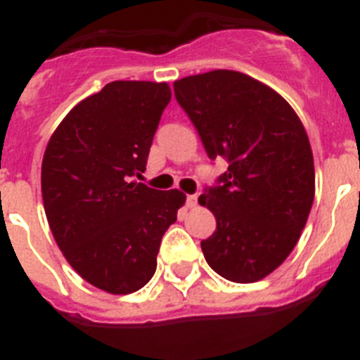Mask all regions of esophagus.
<instances>
[{"instance_id": "1", "label": "esophagus", "mask_w": 360, "mask_h": 360, "mask_svg": "<svg viewBox=\"0 0 360 360\" xmlns=\"http://www.w3.org/2000/svg\"><path fill=\"white\" fill-rule=\"evenodd\" d=\"M196 205H198V196L196 195L187 196V207L193 209V207H196Z\"/></svg>"}]
</instances>
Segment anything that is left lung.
<instances>
[{"mask_svg": "<svg viewBox=\"0 0 360 360\" xmlns=\"http://www.w3.org/2000/svg\"><path fill=\"white\" fill-rule=\"evenodd\" d=\"M173 86L209 158L229 162L221 186L198 198L216 218L202 241L205 262L229 281H259L294 250L314 203L307 129L278 91L241 72L212 70Z\"/></svg>", "mask_w": 360, "mask_h": 360, "instance_id": "left-lung-1", "label": "left lung"}]
</instances>
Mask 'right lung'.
<instances>
[{
    "mask_svg": "<svg viewBox=\"0 0 360 360\" xmlns=\"http://www.w3.org/2000/svg\"><path fill=\"white\" fill-rule=\"evenodd\" d=\"M169 101L167 82L113 81L73 106L44 149L41 193L57 247L108 294H131L153 278L162 236L186 203L182 191L133 180Z\"/></svg>",
    "mask_w": 360,
    "mask_h": 360,
    "instance_id": "1",
    "label": "right lung"
}]
</instances>
